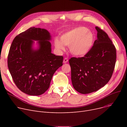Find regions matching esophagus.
Listing matches in <instances>:
<instances>
[{"label":"esophagus","instance_id":"esophagus-1","mask_svg":"<svg viewBox=\"0 0 127 127\" xmlns=\"http://www.w3.org/2000/svg\"><path fill=\"white\" fill-rule=\"evenodd\" d=\"M68 59L66 58H64V59L63 60V63H66L68 62Z\"/></svg>","mask_w":127,"mask_h":127}]
</instances>
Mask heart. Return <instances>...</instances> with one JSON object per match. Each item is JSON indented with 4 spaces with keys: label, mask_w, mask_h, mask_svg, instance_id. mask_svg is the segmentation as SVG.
Here are the masks:
<instances>
[{
    "label": "heart",
    "mask_w": 127,
    "mask_h": 127,
    "mask_svg": "<svg viewBox=\"0 0 127 127\" xmlns=\"http://www.w3.org/2000/svg\"><path fill=\"white\" fill-rule=\"evenodd\" d=\"M95 35L92 31L84 27H79L64 33L60 39L56 37L54 45L59 51L65 50V46H69L72 54L76 56L86 55L94 44Z\"/></svg>",
    "instance_id": "1"
}]
</instances>
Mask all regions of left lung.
Here are the masks:
<instances>
[{
	"instance_id": "obj_1",
	"label": "left lung",
	"mask_w": 127,
	"mask_h": 127,
	"mask_svg": "<svg viewBox=\"0 0 127 127\" xmlns=\"http://www.w3.org/2000/svg\"><path fill=\"white\" fill-rule=\"evenodd\" d=\"M97 39L88 53L69 60L73 87L83 94L96 92L108 83L114 71L116 50L108 34L96 27Z\"/></svg>"
}]
</instances>
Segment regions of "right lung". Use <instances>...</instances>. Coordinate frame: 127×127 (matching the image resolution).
I'll return each mask as SVG.
<instances>
[{
  "label": "right lung",
  "instance_id": "obj_1",
  "mask_svg": "<svg viewBox=\"0 0 127 127\" xmlns=\"http://www.w3.org/2000/svg\"><path fill=\"white\" fill-rule=\"evenodd\" d=\"M51 36L45 29L31 27L12 43L8 66L17 87L26 94L41 95L47 90L52 76L63 65V57L51 53ZM37 41L38 48L33 47Z\"/></svg>",
  "mask_w": 127,
  "mask_h": 127
}]
</instances>
